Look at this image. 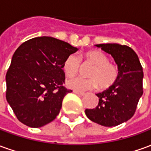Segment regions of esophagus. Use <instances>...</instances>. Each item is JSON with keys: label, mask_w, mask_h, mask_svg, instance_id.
Returning a JSON list of instances; mask_svg holds the SVG:
<instances>
[{"label": "esophagus", "mask_w": 151, "mask_h": 151, "mask_svg": "<svg viewBox=\"0 0 151 151\" xmlns=\"http://www.w3.org/2000/svg\"><path fill=\"white\" fill-rule=\"evenodd\" d=\"M73 92L77 94V95H80V96H83V95H85V93L84 92H82V91H73Z\"/></svg>", "instance_id": "obj_1"}]
</instances>
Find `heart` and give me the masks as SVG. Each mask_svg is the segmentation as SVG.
I'll use <instances>...</instances> for the list:
<instances>
[{
  "label": "heart",
  "mask_w": 151,
  "mask_h": 151,
  "mask_svg": "<svg viewBox=\"0 0 151 151\" xmlns=\"http://www.w3.org/2000/svg\"><path fill=\"white\" fill-rule=\"evenodd\" d=\"M82 58L86 61L94 65L89 73V78L76 77L69 79L66 84L68 87L78 91H85L98 87L107 90L116 82L119 71L116 65L109 62L108 57L99 50H93L86 52ZM80 66V59L73 54L69 55L63 63L62 69L66 76L73 77L78 73Z\"/></svg>",
  "instance_id": "obj_1"
}]
</instances>
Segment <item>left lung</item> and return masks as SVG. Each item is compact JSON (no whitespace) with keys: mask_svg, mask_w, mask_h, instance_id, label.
Here are the masks:
<instances>
[{"mask_svg":"<svg viewBox=\"0 0 151 151\" xmlns=\"http://www.w3.org/2000/svg\"><path fill=\"white\" fill-rule=\"evenodd\" d=\"M116 63L119 78L111 88L96 95L98 106L86 109L85 113L93 122L106 127L116 126L133 116L143 94V70L138 56L131 47L118 43L96 44Z\"/></svg>","mask_w":151,"mask_h":151,"instance_id":"left-lung-1","label":"left lung"}]
</instances>
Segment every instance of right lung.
Here are the masks:
<instances>
[{"label": "right lung", "mask_w": 151, "mask_h": 151, "mask_svg": "<svg viewBox=\"0 0 151 151\" xmlns=\"http://www.w3.org/2000/svg\"><path fill=\"white\" fill-rule=\"evenodd\" d=\"M78 48L52 37H36L22 43L13 55L6 80V99L18 120L40 128L55 120L66 89L62 65Z\"/></svg>", "instance_id": "add662e5"}]
</instances>
